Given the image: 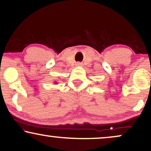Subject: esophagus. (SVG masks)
I'll list each match as a JSON object with an SVG mask.
<instances>
[{
  "label": "esophagus",
  "mask_w": 151,
  "mask_h": 151,
  "mask_svg": "<svg viewBox=\"0 0 151 151\" xmlns=\"http://www.w3.org/2000/svg\"><path fill=\"white\" fill-rule=\"evenodd\" d=\"M77 65H80V63H78L77 64Z\"/></svg>",
  "instance_id": "obj_1"
}]
</instances>
